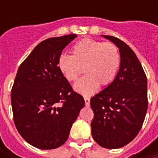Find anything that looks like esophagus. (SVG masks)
<instances>
[{
  "label": "esophagus",
  "instance_id": "34e87169",
  "mask_svg": "<svg viewBox=\"0 0 158 158\" xmlns=\"http://www.w3.org/2000/svg\"><path fill=\"white\" fill-rule=\"evenodd\" d=\"M84 101H85V105H86V106L89 107V106H90V98H89V97H84Z\"/></svg>",
  "mask_w": 158,
  "mask_h": 158
}]
</instances>
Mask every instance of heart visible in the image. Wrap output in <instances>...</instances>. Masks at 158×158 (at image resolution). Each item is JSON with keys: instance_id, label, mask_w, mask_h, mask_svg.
<instances>
[{"instance_id": "b5f03b06", "label": "heart", "mask_w": 158, "mask_h": 158, "mask_svg": "<svg viewBox=\"0 0 158 158\" xmlns=\"http://www.w3.org/2000/svg\"><path fill=\"white\" fill-rule=\"evenodd\" d=\"M57 65L64 79L72 82L83 73L86 75L74 84V89L89 96L99 88L108 86L115 79L120 65L119 49L111 43L85 38L72 48V56H60Z\"/></svg>"}]
</instances>
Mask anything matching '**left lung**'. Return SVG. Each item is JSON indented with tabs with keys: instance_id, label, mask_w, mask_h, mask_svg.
<instances>
[{
	"instance_id": "obj_1",
	"label": "left lung",
	"mask_w": 158,
	"mask_h": 158,
	"mask_svg": "<svg viewBox=\"0 0 158 158\" xmlns=\"http://www.w3.org/2000/svg\"><path fill=\"white\" fill-rule=\"evenodd\" d=\"M112 42L120 54L115 79L93 97L92 135L101 147L115 149L135 139L144 121L148 109L147 77L135 53L119 38L102 35Z\"/></svg>"
}]
</instances>
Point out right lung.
Masks as SVG:
<instances>
[{
	"label": "right lung",
	"mask_w": 158,
	"mask_h": 158,
	"mask_svg": "<svg viewBox=\"0 0 158 158\" xmlns=\"http://www.w3.org/2000/svg\"><path fill=\"white\" fill-rule=\"evenodd\" d=\"M76 34L48 38L36 47L19 67L11 89L16 129L26 142L39 149L61 146L84 106L57 61Z\"/></svg>",
	"instance_id": "right-lung-1"
}]
</instances>
